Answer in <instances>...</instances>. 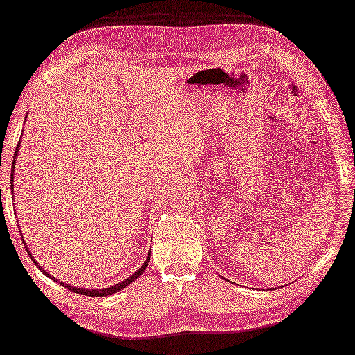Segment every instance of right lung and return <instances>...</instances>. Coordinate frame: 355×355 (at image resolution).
Here are the masks:
<instances>
[{"instance_id": "right-lung-1", "label": "right lung", "mask_w": 355, "mask_h": 355, "mask_svg": "<svg viewBox=\"0 0 355 355\" xmlns=\"http://www.w3.org/2000/svg\"><path fill=\"white\" fill-rule=\"evenodd\" d=\"M19 145H21V141H18V145H17V149H15V155H13V163H12V175H10V187L13 189V171H15V163H17V158H18V149H19ZM13 192V191H12ZM24 245H26V241H24ZM26 248H27V245H26ZM27 252H28V248H27ZM28 254H30V258H32V261H33V263H36V261L33 259V256H32V253L28 252ZM149 258H150V253L148 254V258H146V261L143 262V266L137 270V271H134V273L130 276V277H126L125 281H122V282H119V284H116V285H112V286H108V288H102V290H89V288H80V286H73V285H70V284H64L62 281H58L56 277H53L50 273H47V271H45L42 267H40L36 263V267L40 268L42 273L47 276V277H50L51 281H56V282H59L61 284L62 286H65V288H69V290H71L73 293H78V294H84V296H92V297H107V296H110V294H114V293H117V291H120V290H123L125 286H128L130 285L131 282H134L135 279H137L140 275H143V271L146 270V267H148V263H149Z\"/></svg>"}]
</instances>
